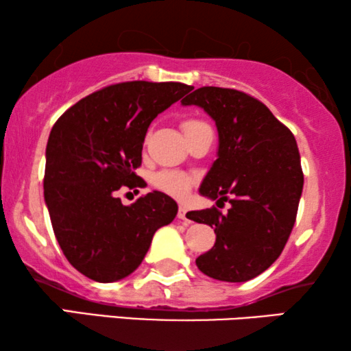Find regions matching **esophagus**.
I'll return each mask as SVG.
<instances>
[{
	"label": "esophagus",
	"instance_id": "1",
	"mask_svg": "<svg viewBox=\"0 0 351 351\" xmlns=\"http://www.w3.org/2000/svg\"><path fill=\"white\" fill-rule=\"evenodd\" d=\"M177 217H179L180 220H189V217H186V208H185V206H180L179 210H177Z\"/></svg>",
	"mask_w": 351,
	"mask_h": 351
}]
</instances>
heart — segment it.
<instances>
[{"instance_id": "obj_1", "label": "heart", "mask_w": 351, "mask_h": 351, "mask_svg": "<svg viewBox=\"0 0 351 351\" xmlns=\"http://www.w3.org/2000/svg\"><path fill=\"white\" fill-rule=\"evenodd\" d=\"M203 126H208V124L199 121V119H185L182 123V129H184L185 136H190L191 132H195L196 129ZM153 184H155L156 189L165 191V193L174 196V198L184 199L190 193L191 185H193V177L179 171H161L153 177Z\"/></svg>"}]
</instances>
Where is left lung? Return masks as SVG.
I'll list each match as a JSON object with an SVG mask.
<instances>
[{"label": "left lung", "instance_id": "8db88e82", "mask_svg": "<svg viewBox=\"0 0 351 351\" xmlns=\"http://www.w3.org/2000/svg\"><path fill=\"white\" fill-rule=\"evenodd\" d=\"M182 105H198L219 131V158L199 193L232 204L228 214L217 208L186 214L215 233L196 265L219 281L252 280L281 256L295 223L304 172L294 134L261 100L237 89L204 86Z\"/></svg>", "mask_w": 351, "mask_h": 351}]
</instances>
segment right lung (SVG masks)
Masks as SVG:
<instances>
[{
	"mask_svg": "<svg viewBox=\"0 0 351 351\" xmlns=\"http://www.w3.org/2000/svg\"><path fill=\"white\" fill-rule=\"evenodd\" d=\"M193 89L184 83L126 81L86 95L57 119L46 147L45 201L59 246L90 280L112 282L141 265L153 234L177 203L161 191L124 206L119 189H141L147 129Z\"/></svg>",
	"mask_w": 351,
	"mask_h": 351,
	"instance_id": "right-lung-1",
	"label": "right lung"
}]
</instances>
